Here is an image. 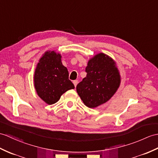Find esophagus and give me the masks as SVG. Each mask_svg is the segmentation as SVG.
I'll return each mask as SVG.
<instances>
[{"label":"esophagus","mask_w":158,"mask_h":158,"mask_svg":"<svg viewBox=\"0 0 158 158\" xmlns=\"http://www.w3.org/2000/svg\"><path fill=\"white\" fill-rule=\"evenodd\" d=\"M78 81L77 80H75V81H73V84H74V85H75V87H76V86H77V83H78Z\"/></svg>","instance_id":"1"}]
</instances>
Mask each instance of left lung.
<instances>
[{
    "label": "left lung",
    "mask_w": 158,
    "mask_h": 158,
    "mask_svg": "<svg viewBox=\"0 0 158 158\" xmlns=\"http://www.w3.org/2000/svg\"><path fill=\"white\" fill-rule=\"evenodd\" d=\"M87 75L77 85V91L86 106L96 108L106 103L118 89L120 75L111 57L99 53L88 61Z\"/></svg>",
    "instance_id": "obj_1"
}]
</instances>
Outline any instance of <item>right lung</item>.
I'll use <instances>...</instances> for the list:
<instances>
[{
  "label": "right lung",
  "instance_id": "1",
  "mask_svg": "<svg viewBox=\"0 0 158 158\" xmlns=\"http://www.w3.org/2000/svg\"><path fill=\"white\" fill-rule=\"evenodd\" d=\"M34 87L38 96L49 105L57 102L67 91L74 89L60 54L47 51L43 54L35 70Z\"/></svg>",
  "mask_w": 158,
  "mask_h": 158
}]
</instances>
